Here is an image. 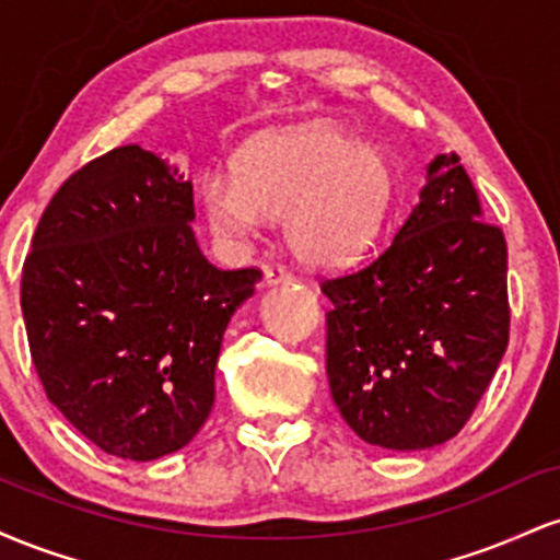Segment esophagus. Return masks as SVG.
<instances>
[{
  "label": "esophagus",
  "instance_id": "esophagus-1",
  "mask_svg": "<svg viewBox=\"0 0 560 560\" xmlns=\"http://www.w3.org/2000/svg\"><path fill=\"white\" fill-rule=\"evenodd\" d=\"M294 276L287 271V268L281 266H268L266 271H262V284L266 287H279V284H292Z\"/></svg>",
  "mask_w": 560,
  "mask_h": 560
}]
</instances>
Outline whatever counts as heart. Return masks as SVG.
<instances>
[{"label": "heart", "instance_id": "obj_1", "mask_svg": "<svg viewBox=\"0 0 560 560\" xmlns=\"http://www.w3.org/2000/svg\"><path fill=\"white\" fill-rule=\"evenodd\" d=\"M395 189V171L382 150L318 124L247 141L234 155L231 176L202 178L199 205L221 240L247 244L266 218H281L294 258L339 268L374 244Z\"/></svg>", "mask_w": 560, "mask_h": 560}]
</instances>
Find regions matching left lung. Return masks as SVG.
<instances>
[{"label":"left lung","mask_w":560,"mask_h":560,"mask_svg":"<svg viewBox=\"0 0 560 560\" xmlns=\"http://www.w3.org/2000/svg\"><path fill=\"white\" fill-rule=\"evenodd\" d=\"M455 152L374 262L326 279V374L361 440L427 450L464 429L508 347V247Z\"/></svg>","instance_id":"8db88e82"}]
</instances>
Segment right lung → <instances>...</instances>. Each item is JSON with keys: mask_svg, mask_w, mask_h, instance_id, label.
<instances>
[{"mask_svg": "<svg viewBox=\"0 0 560 560\" xmlns=\"http://www.w3.org/2000/svg\"><path fill=\"white\" fill-rule=\"evenodd\" d=\"M191 182L139 144L75 171L38 221L21 307L49 402L115 458L189 445L215 400L223 331L260 281L199 253Z\"/></svg>", "mask_w": 560, "mask_h": 560, "instance_id": "add662e5", "label": "right lung"}]
</instances>
